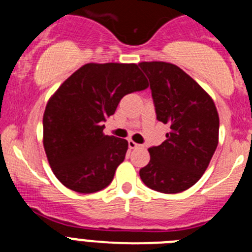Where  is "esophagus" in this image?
Wrapping results in <instances>:
<instances>
[{"mask_svg": "<svg viewBox=\"0 0 252 252\" xmlns=\"http://www.w3.org/2000/svg\"><path fill=\"white\" fill-rule=\"evenodd\" d=\"M139 144H136V142L133 141V140H128V148L130 149H136L139 148Z\"/></svg>", "mask_w": 252, "mask_h": 252, "instance_id": "34e87169", "label": "esophagus"}]
</instances>
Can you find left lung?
<instances>
[{"mask_svg": "<svg viewBox=\"0 0 252 252\" xmlns=\"http://www.w3.org/2000/svg\"><path fill=\"white\" fill-rule=\"evenodd\" d=\"M150 82L157 119L170 126L166 140L149 149L140 169L146 187L173 194L201 179L218 145L220 117L212 97L183 69L165 62H142Z\"/></svg>", "mask_w": 252, "mask_h": 252, "instance_id": "obj_1", "label": "left lung"}]
</instances>
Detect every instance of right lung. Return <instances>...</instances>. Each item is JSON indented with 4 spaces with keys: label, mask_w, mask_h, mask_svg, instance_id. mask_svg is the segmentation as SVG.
I'll use <instances>...</instances> for the list:
<instances>
[{
    "label": "right lung",
    "mask_w": 252,
    "mask_h": 252,
    "mask_svg": "<svg viewBox=\"0 0 252 252\" xmlns=\"http://www.w3.org/2000/svg\"><path fill=\"white\" fill-rule=\"evenodd\" d=\"M137 64L88 63L49 98L43 144L60 183L78 193H94L112 182L124 161L127 140L103 133V121L128 93L148 88Z\"/></svg>",
    "instance_id": "right-lung-1"
}]
</instances>
